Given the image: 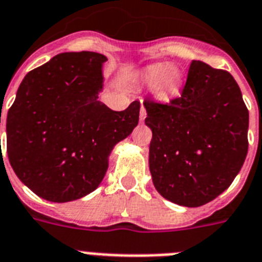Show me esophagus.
<instances>
[{"instance_id": "1", "label": "esophagus", "mask_w": 262, "mask_h": 262, "mask_svg": "<svg viewBox=\"0 0 262 262\" xmlns=\"http://www.w3.org/2000/svg\"><path fill=\"white\" fill-rule=\"evenodd\" d=\"M146 117V109H145L144 105H141V109H140V120L144 121Z\"/></svg>"}]
</instances>
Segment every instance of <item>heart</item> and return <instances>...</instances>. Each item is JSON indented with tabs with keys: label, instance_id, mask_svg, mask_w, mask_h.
I'll use <instances>...</instances> for the list:
<instances>
[{
	"label": "heart",
	"instance_id": "obj_1",
	"mask_svg": "<svg viewBox=\"0 0 262 262\" xmlns=\"http://www.w3.org/2000/svg\"><path fill=\"white\" fill-rule=\"evenodd\" d=\"M142 78L146 82H155V96L160 101H169L177 97L184 83L181 69L168 63H153L145 68Z\"/></svg>",
	"mask_w": 262,
	"mask_h": 262
}]
</instances>
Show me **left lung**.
Wrapping results in <instances>:
<instances>
[{"label":"left lung","mask_w":262,"mask_h":262,"mask_svg":"<svg viewBox=\"0 0 262 262\" xmlns=\"http://www.w3.org/2000/svg\"><path fill=\"white\" fill-rule=\"evenodd\" d=\"M149 169L157 192L188 208L229 188L248 153L249 112L229 72L193 60L180 97H146Z\"/></svg>","instance_id":"1"}]
</instances>
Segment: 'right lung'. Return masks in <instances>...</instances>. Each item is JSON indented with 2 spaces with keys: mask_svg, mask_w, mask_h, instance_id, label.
Returning a JSON list of instances; mask_svg holds the SVG:
<instances>
[{
  "mask_svg": "<svg viewBox=\"0 0 262 262\" xmlns=\"http://www.w3.org/2000/svg\"><path fill=\"white\" fill-rule=\"evenodd\" d=\"M105 61L94 52L53 57L26 74L9 109V162L48 201H73L93 192L114 145L137 126L140 101L122 112L98 101Z\"/></svg>",
  "mask_w": 262,
  "mask_h": 262,
  "instance_id": "right-lung-1",
  "label": "right lung"
}]
</instances>
